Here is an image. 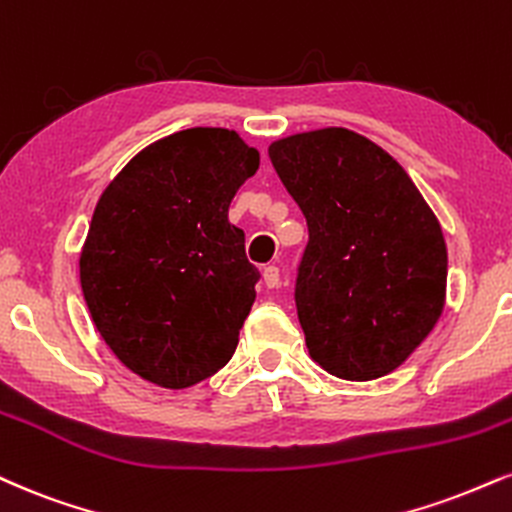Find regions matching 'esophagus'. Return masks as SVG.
I'll return each instance as SVG.
<instances>
[{"instance_id":"obj_1","label":"esophagus","mask_w":512,"mask_h":512,"mask_svg":"<svg viewBox=\"0 0 512 512\" xmlns=\"http://www.w3.org/2000/svg\"><path fill=\"white\" fill-rule=\"evenodd\" d=\"M262 279L267 283V288H276L281 283V272L276 264H267V267L262 269Z\"/></svg>"}]
</instances>
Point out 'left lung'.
I'll use <instances>...</instances> for the list:
<instances>
[{
	"instance_id": "8db88e82",
	"label": "left lung",
	"mask_w": 512,
	"mask_h": 512,
	"mask_svg": "<svg viewBox=\"0 0 512 512\" xmlns=\"http://www.w3.org/2000/svg\"><path fill=\"white\" fill-rule=\"evenodd\" d=\"M269 159L310 231L295 307L312 360L341 379L384 377L441 317L439 221L403 166L348 128L276 140Z\"/></svg>"
}]
</instances>
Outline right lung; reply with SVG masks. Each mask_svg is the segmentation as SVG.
<instances>
[{"mask_svg":"<svg viewBox=\"0 0 512 512\" xmlns=\"http://www.w3.org/2000/svg\"><path fill=\"white\" fill-rule=\"evenodd\" d=\"M260 152L229 128H186L145 147L109 183L80 252V288L131 372L188 389L236 353L260 272L229 221Z\"/></svg>","mask_w":512,"mask_h":512,"instance_id":"obj_1","label":"right lung"}]
</instances>
